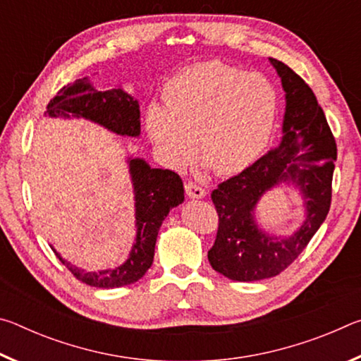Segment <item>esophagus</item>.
<instances>
[{
    "mask_svg": "<svg viewBox=\"0 0 361 361\" xmlns=\"http://www.w3.org/2000/svg\"><path fill=\"white\" fill-rule=\"evenodd\" d=\"M185 189H186L188 197H191V199H202V197H205V194H207L202 186L195 185V183H192V181H188Z\"/></svg>",
    "mask_w": 361,
    "mask_h": 361,
    "instance_id": "esophagus-1",
    "label": "esophagus"
}]
</instances>
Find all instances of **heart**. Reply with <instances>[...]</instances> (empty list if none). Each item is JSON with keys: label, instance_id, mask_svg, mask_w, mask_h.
Wrapping results in <instances>:
<instances>
[{"label": "heart", "instance_id": "heart-1", "mask_svg": "<svg viewBox=\"0 0 361 361\" xmlns=\"http://www.w3.org/2000/svg\"><path fill=\"white\" fill-rule=\"evenodd\" d=\"M162 103L145 108V129L170 167L186 169L199 151L219 175H235L264 154L279 119V92L264 75L210 60L164 84Z\"/></svg>", "mask_w": 361, "mask_h": 361}]
</instances>
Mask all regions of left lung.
<instances>
[{
  "instance_id": "8db88e82",
  "label": "left lung",
  "mask_w": 361,
  "mask_h": 361,
  "mask_svg": "<svg viewBox=\"0 0 361 361\" xmlns=\"http://www.w3.org/2000/svg\"><path fill=\"white\" fill-rule=\"evenodd\" d=\"M269 60L285 90L282 143L252 167L219 183L212 192L218 232L209 250V261L216 272L237 282L276 277L285 271L307 247L331 205L338 148L325 113L301 76L288 65ZM280 182L298 185L306 204V221L285 240L261 231L252 213L262 194Z\"/></svg>"
}]
</instances>
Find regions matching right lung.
<instances>
[{
	"mask_svg": "<svg viewBox=\"0 0 361 361\" xmlns=\"http://www.w3.org/2000/svg\"><path fill=\"white\" fill-rule=\"evenodd\" d=\"M46 114L51 118H84L97 122L118 135H140L138 102L122 89L100 90L87 78L65 85L49 102ZM130 176L135 192L137 239L124 264L106 271L87 272L54 253L78 280L97 288H119L142 279L154 259L157 232L169 212L185 200L178 173L151 169L143 159H130Z\"/></svg>",
	"mask_w": 361,
	"mask_h": 361,
	"instance_id": "1",
	"label": "right lung"
}]
</instances>
